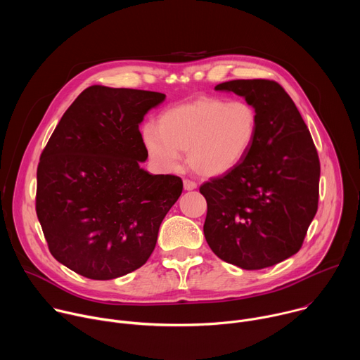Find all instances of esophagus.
Returning a JSON list of instances; mask_svg holds the SVG:
<instances>
[{"label":"esophagus","mask_w":360,"mask_h":360,"mask_svg":"<svg viewBox=\"0 0 360 360\" xmlns=\"http://www.w3.org/2000/svg\"><path fill=\"white\" fill-rule=\"evenodd\" d=\"M184 188H185V191H193L196 188V182H193L191 179H184Z\"/></svg>","instance_id":"34e87169"}]
</instances>
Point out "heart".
<instances>
[{"mask_svg":"<svg viewBox=\"0 0 360 360\" xmlns=\"http://www.w3.org/2000/svg\"><path fill=\"white\" fill-rule=\"evenodd\" d=\"M259 120L246 101L199 98L164 111L155 125H146L142 141L150 162L162 171L189 167L203 176H219L236 168L250 150Z\"/></svg>","mask_w":360,"mask_h":360,"instance_id":"obj_1","label":"heart"}]
</instances>
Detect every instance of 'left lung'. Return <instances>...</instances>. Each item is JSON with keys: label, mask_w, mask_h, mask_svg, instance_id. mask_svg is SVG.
<instances>
[{"label": "left lung", "mask_w": 360, "mask_h": 360, "mask_svg": "<svg viewBox=\"0 0 360 360\" xmlns=\"http://www.w3.org/2000/svg\"><path fill=\"white\" fill-rule=\"evenodd\" d=\"M256 110L258 134L245 160L211 178L199 192L208 212L203 233L222 261L246 271L295 255L318 211V150L288 92L271 79H235L215 86Z\"/></svg>", "instance_id": "left-lung-1"}]
</instances>
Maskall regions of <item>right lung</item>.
<instances>
[{
    "label": "right lung",
    "mask_w": 360,
    "mask_h": 360,
    "mask_svg": "<svg viewBox=\"0 0 360 360\" xmlns=\"http://www.w3.org/2000/svg\"><path fill=\"white\" fill-rule=\"evenodd\" d=\"M165 94L92 85L65 111L37 169L35 211L48 249L95 281L141 268L182 193L175 175H150L139 132Z\"/></svg>",
    "instance_id": "right-lung-1"
}]
</instances>
